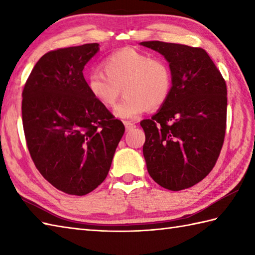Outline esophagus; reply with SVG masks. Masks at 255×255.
Returning <instances> with one entry per match:
<instances>
[{"mask_svg": "<svg viewBox=\"0 0 255 255\" xmlns=\"http://www.w3.org/2000/svg\"><path fill=\"white\" fill-rule=\"evenodd\" d=\"M124 125H125V128H126L127 131L131 130V129H133V128H136V125L131 122H124Z\"/></svg>", "mask_w": 255, "mask_h": 255, "instance_id": "34e87169", "label": "esophagus"}]
</instances>
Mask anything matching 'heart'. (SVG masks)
<instances>
[{
	"label": "heart",
	"mask_w": 255,
	"mask_h": 255,
	"mask_svg": "<svg viewBox=\"0 0 255 255\" xmlns=\"http://www.w3.org/2000/svg\"><path fill=\"white\" fill-rule=\"evenodd\" d=\"M104 72L92 70L86 77L90 94L105 107H113L124 90L125 99L114 115L134 119L147 108L156 110L166 102L172 88V73L163 59L133 48H124L103 61Z\"/></svg>",
	"instance_id": "b5f03b06"
}]
</instances>
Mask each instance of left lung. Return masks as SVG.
I'll return each mask as SVG.
<instances>
[{
  "label": "left lung",
  "instance_id": "obj_1",
  "mask_svg": "<svg viewBox=\"0 0 255 255\" xmlns=\"http://www.w3.org/2000/svg\"><path fill=\"white\" fill-rule=\"evenodd\" d=\"M140 45L161 53L172 73L166 102L140 123L145 164L159 185L181 191L207 176L218 159L226 132V82L202 48L158 40Z\"/></svg>",
  "mask_w": 255,
  "mask_h": 255
}]
</instances>
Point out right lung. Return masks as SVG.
<instances>
[{
	"mask_svg": "<svg viewBox=\"0 0 255 255\" xmlns=\"http://www.w3.org/2000/svg\"><path fill=\"white\" fill-rule=\"evenodd\" d=\"M100 50L85 44L47 52L26 81L25 138L40 174L60 191L82 196L105 180L124 124L95 101L83 69Z\"/></svg>",
	"mask_w": 255,
	"mask_h": 255,
	"instance_id": "obj_1",
	"label": "right lung"
}]
</instances>
